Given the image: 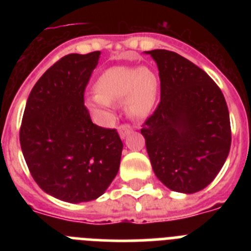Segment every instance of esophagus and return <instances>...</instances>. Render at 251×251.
Returning <instances> with one entry per match:
<instances>
[{
    "mask_svg": "<svg viewBox=\"0 0 251 251\" xmlns=\"http://www.w3.org/2000/svg\"><path fill=\"white\" fill-rule=\"evenodd\" d=\"M118 132H119V136H121L122 138H124L127 134H129V133L132 132V126L128 123L121 124V126L118 127Z\"/></svg>",
    "mask_w": 251,
    "mask_h": 251,
    "instance_id": "esophagus-1",
    "label": "esophagus"
}]
</instances>
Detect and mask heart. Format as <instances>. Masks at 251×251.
I'll use <instances>...</instances> for the list:
<instances>
[{
  "label": "heart",
  "instance_id": "1",
  "mask_svg": "<svg viewBox=\"0 0 251 251\" xmlns=\"http://www.w3.org/2000/svg\"><path fill=\"white\" fill-rule=\"evenodd\" d=\"M157 90L158 79L150 69L114 66L99 75L94 84L95 97L86 104L93 112H106L110 103L123 100L129 117L142 118L152 110Z\"/></svg>",
  "mask_w": 251,
  "mask_h": 251
}]
</instances>
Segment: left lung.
<instances>
[{"instance_id":"obj_1","label":"left lung","mask_w":251,"mask_h":251,"mask_svg":"<svg viewBox=\"0 0 251 251\" xmlns=\"http://www.w3.org/2000/svg\"><path fill=\"white\" fill-rule=\"evenodd\" d=\"M147 52L161 81V100L141 129L152 168L172 191L194 194L214 181L229 154V109L202 69L174 51Z\"/></svg>"}]
</instances>
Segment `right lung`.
I'll return each instance as SVG.
<instances>
[{
  "label": "right lung",
  "instance_id": "obj_1",
  "mask_svg": "<svg viewBox=\"0 0 251 251\" xmlns=\"http://www.w3.org/2000/svg\"><path fill=\"white\" fill-rule=\"evenodd\" d=\"M100 51L69 54L44 73L28 95L20 143L31 176L61 201H92L117 176L123 142L94 124L84 93Z\"/></svg>",
  "mask_w": 251,
  "mask_h": 251
}]
</instances>
